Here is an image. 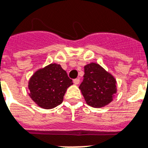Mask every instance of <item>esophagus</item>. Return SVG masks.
Instances as JSON below:
<instances>
[{
    "label": "esophagus",
    "mask_w": 148,
    "mask_h": 148,
    "mask_svg": "<svg viewBox=\"0 0 148 148\" xmlns=\"http://www.w3.org/2000/svg\"><path fill=\"white\" fill-rule=\"evenodd\" d=\"M73 81H74V83L75 84H80V78H76V79H74Z\"/></svg>",
    "instance_id": "obj_1"
}]
</instances>
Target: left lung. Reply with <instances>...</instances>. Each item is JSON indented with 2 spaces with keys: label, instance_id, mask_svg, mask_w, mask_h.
Returning a JSON list of instances; mask_svg holds the SVG:
<instances>
[{
  "label": "left lung",
  "instance_id": "8db88e82",
  "mask_svg": "<svg viewBox=\"0 0 148 148\" xmlns=\"http://www.w3.org/2000/svg\"><path fill=\"white\" fill-rule=\"evenodd\" d=\"M84 80L79 88L86 104L93 108L108 105L116 92V80L108 72L96 63L84 67Z\"/></svg>",
  "mask_w": 148,
  "mask_h": 148
}]
</instances>
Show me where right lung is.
<instances>
[{"label":"right lung","mask_w":148,"mask_h":148,"mask_svg":"<svg viewBox=\"0 0 148 148\" xmlns=\"http://www.w3.org/2000/svg\"><path fill=\"white\" fill-rule=\"evenodd\" d=\"M72 80L60 64H50L33 74L28 83L30 97L42 108L51 109L62 104Z\"/></svg>","instance_id":"right-lung-1"}]
</instances>
